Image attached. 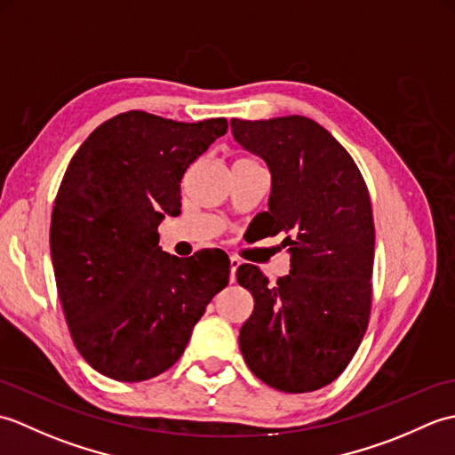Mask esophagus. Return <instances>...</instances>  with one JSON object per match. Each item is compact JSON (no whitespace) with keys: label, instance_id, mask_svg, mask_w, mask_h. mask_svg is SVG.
I'll use <instances>...</instances> for the list:
<instances>
[{"label":"esophagus","instance_id":"obj_1","mask_svg":"<svg viewBox=\"0 0 455 455\" xmlns=\"http://www.w3.org/2000/svg\"><path fill=\"white\" fill-rule=\"evenodd\" d=\"M240 264L243 262H240L236 256H230V282H235L236 279V269L240 267Z\"/></svg>","mask_w":455,"mask_h":455}]
</instances>
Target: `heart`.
<instances>
[{
    "instance_id": "heart-1",
    "label": "heart",
    "mask_w": 455,
    "mask_h": 455,
    "mask_svg": "<svg viewBox=\"0 0 455 455\" xmlns=\"http://www.w3.org/2000/svg\"><path fill=\"white\" fill-rule=\"evenodd\" d=\"M248 162H254L252 158H248V156H238L233 164H248Z\"/></svg>"
}]
</instances>
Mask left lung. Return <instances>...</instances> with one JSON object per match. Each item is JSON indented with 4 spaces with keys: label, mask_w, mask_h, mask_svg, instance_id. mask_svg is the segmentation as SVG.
I'll return each mask as SVG.
<instances>
[{
    "label": "left lung",
    "mask_w": 455,
    "mask_h": 455,
    "mask_svg": "<svg viewBox=\"0 0 455 455\" xmlns=\"http://www.w3.org/2000/svg\"><path fill=\"white\" fill-rule=\"evenodd\" d=\"M230 127L272 172L267 235L283 233L291 252V274L275 285L258 266L236 269L238 283L254 297L240 352L269 387L316 391L346 370L370 323V191L347 150L313 119H233Z\"/></svg>",
    "instance_id": "8db88e82"
}]
</instances>
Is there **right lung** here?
<instances>
[{"instance_id": "1", "label": "right lung", "mask_w": 455, "mask_h": 455, "mask_svg": "<svg viewBox=\"0 0 455 455\" xmlns=\"http://www.w3.org/2000/svg\"><path fill=\"white\" fill-rule=\"evenodd\" d=\"M227 129L225 117L134 109L101 123L68 164L51 220L54 277L76 347L105 377L137 383L170 370L228 283L220 250L178 258L158 246L164 215H180L183 176Z\"/></svg>"}]
</instances>
